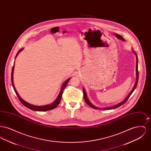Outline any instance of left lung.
I'll return each mask as SVG.
<instances>
[{
    "instance_id": "left-lung-1",
    "label": "left lung",
    "mask_w": 151,
    "mask_h": 151,
    "mask_svg": "<svg viewBox=\"0 0 151 151\" xmlns=\"http://www.w3.org/2000/svg\"><path fill=\"white\" fill-rule=\"evenodd\" d=\"M132 52L134 54V55L136 56V59H137V62H136V81H135V83L134 86V87L132 88V89L131 90V91L129 92V93L128 94V96L122 101V102L114 105H113V106H109V107H105V108H99V107H97L95 105H94L93 104H92L91 103V102L89 101V99L88 98V96H87V94H86V89L85 88L83 87V94H84V100L86 102V104L89 106H91V108H93L95 109H99V110H110V109H114L115 108H118L119 106H121V105H122L123 104H124L127 100L129 99L130 96L131 95V94L133 93V92L134 91V90L135 89L136 87L137 86V82H138V79H139V72H138V59H137V53L135 52V51L132 50Z\"/></svg>"
}]
</instances>
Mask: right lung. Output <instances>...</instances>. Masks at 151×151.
I'll return each mask as SVG.
<instances>
[{
  "label": "right lung",
  "mask_w": 151,
  "mask_h": 151,
  "mask_svg": "<svg viewBox=\"0 0 151 151\" xmlns=\"http://www.w3.org/2000/svg\"><path fill=\"white\" fill-rule=\"evenodd\" d=\"M24 50V48H22L20 49L18 51L16 57H15V59L16 57H17L18 54L22 51ZM14 66L12 67V73H11V81H12V86L14 88V92L16 94L17 97L19 98V100L22 103V104L23 105H24L25 107H27V108H28L30 110H34V111H48V110H51L52 109H54L55 108H56L57 106L59 104L60 100H61V99H62V94H63V91H64L65 86H67L68 81L70 80V78L69 79H67L65 82L63 83L62 86H61V89H60V91L59 92V93L58 96L57 98L56 99V100L54 101L53 102L51 103L50 104H48V105H42V106H37V105H33V104H29L28 102H27V101H25V100H24L22 97L19 96V93H17V91L15 89V87H14Z\"/></svg>",
  "instance_id": "1"
}]
</instances>
